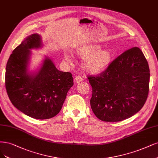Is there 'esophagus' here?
<instances>
[{
	"mask_svg": "<svg viewBox=\"0 0 158 158\" xmlns=\"http://www.w3.org/2000/svg\"><path fill=\"white\" fill-rule=\"evenodd\" d=\"M82 78H81V77H80V76H77L74 79V83L75 84H78V83H80L81 81H82Z\"/></svg>",
	"mask_w": 158,
	"mask_h": 158,
	"instance_id": "34e87169",
	"label": "esophagus"
}]
</instances>
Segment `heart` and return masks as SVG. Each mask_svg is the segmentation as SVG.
<instances>
[{"label":"heart","mask_w":158,"mask_h":158,"mask_svg":"<svg viewBox=\"0 0 158 158\" xmlns=\"http://www.w3.org/2000/svg\"><path fill=\"white\" fill-rule=\"evenodd\" d=\"M77 53L84 59L82 62L84 69L91 73H98L106 69L112 61V55L110 50H101V46L97 44L84 46L79 48ZM65 59L70 62L68 55Z\"/></svg>","instance_id":"1"}]
</instances>
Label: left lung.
<instances>
[{"label":"left lung","mask_w":158,"mask_h":158,"mask_svg":"<svg viewBox=\"0 0 158 158\" xmlns=\"http://www.w3.org/2000/svg\"><path fill=\"white\" fill-rule=\"evenodd\" d=\"M95 115L103 122H120L133 116L148 95L150 70L138 47L125 51L97 75L88 77Z\"/></svg>","instance_id":"8db88e82"}]
</instances>
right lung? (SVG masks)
Instances as JSON below:
<instances>
[{
	"label": "right lung",
	"instance_id": "obj_1",
	"mask_svg": "<svg viewBox=\"0 0 158 158\" xmlns=\"http://www.w3.org/2000/svg\"><path fill=\"white\" fill-rule=\"evenodd\" d=\"M40 36L33 34L14 49L6 64L5 86L15 108L32 118L45 119L60 112L74 82L71 73L59 71L48 58L36 75L27 73L29 49L40 47Z\"/></svg>",
	"mask_w": 158,
	"mask_h": 158
}]
</instances>
